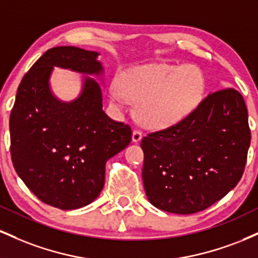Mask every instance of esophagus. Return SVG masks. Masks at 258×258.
<instances>
[{"instance_id": "1", "label": "esophagus", "mask_w": 258, "mask_h": 258, "mask_svg": "<svg viewBox=\"0 0 258 258\" xmlns=\"http://www.w3.org/2000/svg\"><path fill=\"white\" fill-rule=\"evenodd\" d=\"M142 138V131L141 130H135L132 133V142L133 143H138Z\"/></svg>"}]
</instances>
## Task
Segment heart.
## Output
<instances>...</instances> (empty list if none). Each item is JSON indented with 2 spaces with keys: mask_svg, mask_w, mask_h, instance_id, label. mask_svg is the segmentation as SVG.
Returning a JSON list of instances; mask_svg holds the SVG:
<instances>
[{
  "mask_svg": "<svg viewBox=\"0 0 258 258\" xmlns=\"http://www.w3.org/2000/svg\"><path fill=\"white\" fill-rule=\"evenodd\" d=\"M206 90L205 74L195 64H161L128 72L121 87L109 90L111 103L122 109L128 100L138 103L142 123L162 128L178 122L199 105Z\"/></svg>",
  "mask_w": 258,
  "mask_h": 258,
  "instance_id": "1",
  "label": "heart"
}]
</instances>
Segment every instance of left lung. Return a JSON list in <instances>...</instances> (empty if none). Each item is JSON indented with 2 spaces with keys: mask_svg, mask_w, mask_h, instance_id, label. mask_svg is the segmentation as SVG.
Segmentation results:
<instances>
[{
  "mask_svg": "<svg viewBox=\"0 0 258 258\" xmlns=\"http://www.w3.org/2000/svg\"><path fill=\"white\" fill-rule=\"evenodd\" d=\"M251 142L245 100L234 88L210 93L179 122L142 138L150 204L162 211H203L238 184Z\"/></svg>",
  "mask_w": 258,
  "mask_h": 258,
  "instance_id": "8db88e82",
  "label": "left lung"
}]
</instances>
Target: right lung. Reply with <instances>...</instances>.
I'll return each mask as SVG.
<instances>
[{
	"instance_id": "1",
	"label": "right lung",
	"mask_w": 258,
	"mask_h": 258,
	"mask_svg": "<svg viewBox=\"0 0 258 258\" xmlns=\"http://www.w3.org/2000/svg\"><path fill=\"white\" fill-rule=\"evenodd\" d=\"M99 53L79 47L48 49L25 74L11 111V155L18 176L41 201L60 210L84 207L104 186L105 164L128 146L131 127L103 111L102 91L85 76L69 103L49 88L53 67L81 74L103 72Z\"/></svg>"
}]
</instances>
